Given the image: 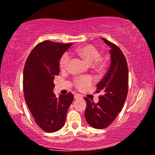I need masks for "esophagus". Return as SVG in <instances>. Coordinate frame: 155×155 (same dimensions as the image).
Here are the masks:
<instances>
[{
    "instance_id": "esophagus-1",
    "label": "esophagus",
    "mask_w": 155,
    "mask_h": 155,
    "mask_svg": "<svg viewBox=\"0 0 155 155\" xmlns=\"http://www.w3.org/2000/svg\"><path fill=\"white\" fill-rule=\"evenodd\" d=\"M74 98H75V99H81V98H82V97L80 96V94H75V95H74Z\"/></svg>"
}]
</instances>
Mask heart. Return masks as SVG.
I'll return each mask as SVG.
<instances>
[{
  "instance_id": "b5f03b06",
  "label": "heart",
  "mask_w": 155,
  "mask_h": 155,
  "mask_svg": "<svg viewBox=\"0 0 155 155\" xmlns=\"http://www.w3.org/2000/svg\"><path fill=\"white\" fill-rule=\"evenodd\" d=\"M76 54L82 57L89 64L94 65L100 60L101 54L98 49L92 45H85L76 48L75 50ZM70 55L65 53L61 57L59 61V65L61 70L65 71L68 68L70 62ZM92 80L90 76H78L74 78L73 80V85L78 90H84L92 84Z\"/></svg>"
}]
</instances>
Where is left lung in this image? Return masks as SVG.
<instances>
[{"label": "left lung", "mask_w": 155, "mask_h": 155, "mask_svg": "<svg viewBox=\"0 0 155 155\" xmlns=\"http://www.w3.org/2000/svg\"><path fill=\"white\" fill-rule=\"evenodd\" d=\"M109 46L111 64L107 73L97 84V92H102L95 104L84 98L87 107L84 117L93 128H107L115 120L124 107L128 94V69L126 59L120 48L106 39Z\"/></svg>", "instance_id": "1"}]
</instances>
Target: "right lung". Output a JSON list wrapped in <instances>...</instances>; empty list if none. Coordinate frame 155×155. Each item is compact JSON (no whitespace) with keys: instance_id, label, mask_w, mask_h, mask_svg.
I'll list each match as a JSON object with an SVG mask.
<instances>
[{"instance_id":"1","label":"right lung","mask_w":155,"mask_h":155,"mask_svg":"<svg viewBox=\"0 0 155 155\" xmlns=\"http://www.w3.org/2000/svg\"><path fill=\"white\" fill-rule=\"evenodd\" d=\"M71 45L46 40L33 48L25 62V101L36 124L45 132H56L64 126L68 109L73 101L72 93L57 98L53 92L54 77L60 73L59 61Z\"/></svg>"}]
</instances>
